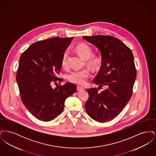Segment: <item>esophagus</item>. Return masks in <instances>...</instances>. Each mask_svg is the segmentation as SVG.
Returning a JSON list of instances; mask_svg holds the SVG:
<instances>
[{
  "label": "esophagus",
  "instance_id": "obj_1",
  "mask_svg": "<svg viewBox=\"0 0 156 156\" xmlns=\"http://www.w3.org/2000/svg\"><path fill=\"white\" fill-rule=\"evenodd\" d=\"M83 87H82V86H78L77 87V90H83Z\"/></svg>",
  "mask_w": 156,
  "mask_h": 156
}]
</instances>
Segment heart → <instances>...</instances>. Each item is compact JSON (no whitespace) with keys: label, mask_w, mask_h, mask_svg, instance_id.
Returning <instances> with one entry per match:
<instances>
[{"label":"heart","mask_w":156,"mask_h":156,"mask_svg":"<svg viewBox=\"0 0 156 156\" xmlns=\"http://www.w3.org/2000/svg\"><path fill=\"white\" fill-rule=\"evenodd\" d=\"M76 51L85 59H88V62L91 67H95L99 62V59L97 56H92V50L90 47L85 43H81L76 47ZM69 52L66 50L62 54L61 64L64 68L68 66ZM90 76V71L88 68L81 70H74L67 75V79L73 83L82 85L84 84Z\"/></svg>","instance_id":"obj_1"}]
</instances>
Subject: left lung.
<instances>
[{
    "instance_id": "1",
    "label": "left lung",
    "mask_w": 156,
    "mask_h": 156,
    "mask_svg": "<svg viewBox=\"0 0 156 156\" xmlns=\"http://www.w3.org/2000/svg\"><path fill=\"white\" fill-rule=\"evenodd\" d=\"M101 51L102 65L94 79L99 88L87 89L89 98L85 105L87 113L99 122L110 121L122 111L133 94L136 70L131 50L118 38L108 36L82 37ZM108 88L101 93L99 87Z\"/></svg>"
}]
</instances>
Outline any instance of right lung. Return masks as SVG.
Wrapping results in <instances>:
<instances>
[{"instance_id":"1","label":"right lung","mask_w":156,"mask_h":156,"mask_svg":"<svg viewBox=\"0 0 156 156\" xmlns=\"http://www.w3.org/2000/svg\"><path fill=\"white\" fill-rule=\"evenodd\" d=\"M74 37H52L34 43L21 55L16 81L23 103L41 121L51 120L64 110L68 97L76 86L67 82L52 89L51 84L62 81L58 78L61 57Z\"/></svg>"}]
</instances>
